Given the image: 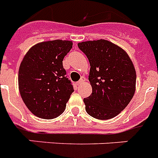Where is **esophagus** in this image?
Returning a JSON list of instances; mask_svg holds the SVG:
<instances>
[{
	"label": "esophagus",
	"instance_id": "1",
	"mask_svg": "<svg viewBox=\"0 0 158 158\" xmlns=\"http://www.w3.org/2000/svg\"><path fill=\"white\" fill-rule=\"evenodd\" d=\"M85 80H86V79H85V78H84V77H81V79H79V81L77 82V84H78V85H79V84H83V83H84Z\"/></svg>",
	"mask_w": 158,
	"mask_h": 158
}]
</instances>
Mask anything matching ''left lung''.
Returning a JSON list of instances; mask_svg holds the SVG:
<instances>
[{"instance_id": "obj_1", "label": "left lung", "mask_w": 158, "mask_h": 158, "mask_svg": "<svg viewBox=\"0 0 158 158\" xmlns=\"http://www.w3.org/2000/svg\"><path fill=\"white\" fill-rule=\"evenodd\" d=\"M90 63L89 80L93 92L84 99L87 113L98 120L120 114L134 97L136 72L125 51L107 40L78 43Z\"/></svg>"}]
</instances>
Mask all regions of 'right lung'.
Segmentation results:
<instances>
[{"mask_svg": "<svg viewBox=\"0 0 158 158\" xmlns=\"http://www.w3.org/2000/svg\"><path fill=\"white\" fill-rule=\"evenodd\" d=\"M72 46L71 41L43 42L32 47L21 61L19 93L28 110L38 117L50 120L64 112L74 88L62 61Z\"/></svg>", "mask_w": 158, "mask_h": 158, "instance_id": "right-lung-1", "label": "right lung"}]
</instances>
